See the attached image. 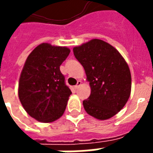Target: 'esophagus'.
I'll return each mask as SVG.
<instances>
[{
  "mask_svg": "<svg viewBox=\"0 0 153 153\" xmlns=\"http://www.w3.org/2000/svg\"><path fill=\"white\" fill-rule=\"evenodd\" d=\"M82 85V82L81 81H78V82H77V84L74 86V88L75 89H78L79 87V86H81Z\"/></svg>",
  "mask_w": 153,
  "mask_h": 153,
  "instance_id": "34e87169",
  "label": "esophagus"
}]
</instances>
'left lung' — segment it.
<instances>
[{
  "label": "left lung",
  "instance_id": "obj_1",
  "mask_svg": "<svg viewBox=\"0 0 153 153\" xmlns=\"http://www.w3.org/2000/svg\"><path fill=\"white\" fill-rule=\"evenodd\" d=\"M74 55L84 67L91 93L82 102L86 113L107 120L121 110L131 93L130 70L115 48L94 39L74 47Z\"/></svg>",
  "mask_w": 153,
  "mask_h": 153
}]
</instances>
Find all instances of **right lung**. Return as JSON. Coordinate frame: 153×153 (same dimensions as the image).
Here are the masks:
<instances>
[{
    "label": "right lung",
    "mask_w": 153,
    "mask_h": 153,
    "mask_svg": "<svg viewBox=\"0 0 153 153\" xmlns=\"http://www.w3.org/2000/svg\"><path fill=\"white\" fill-rule=\"evenodd\" d=\"M70 52L66 47L43 43L25 61L18 96L25 111L38 121L52 122L64 113L71 91L59 67Z\"/></svg>",
    "instance_id": "1"
}]
</instances>
